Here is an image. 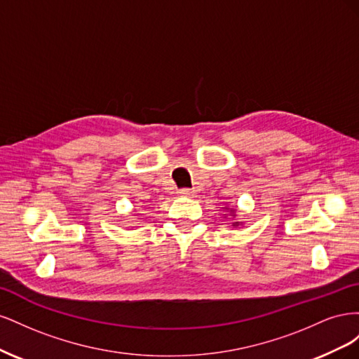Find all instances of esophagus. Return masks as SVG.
Returning <instances> with one entry per match:
<instances>
[{
  "label": "esophagus",
  "mask_w": 359,
  "mask_h": 359,
  "mask_svg": "<svg viewBox=\"0 0 359 359\" xmlns=\"http://www.w3.org/2000/svg\"><path fill=\"white\" fill-rule=\"evenodd\" d=\"M178 193L181 194V196H187V198H190V196H193V194H194V190H191V189H180V190H178Z\"/></svg>",
  "instance_id": "1"
}]
</instances>
